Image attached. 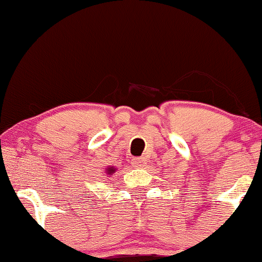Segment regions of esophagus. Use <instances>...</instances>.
Instances as JSON below:
<instances>
[{
    "instance_id": "1",
    "label": "esophagus",
    "mask_w": 262,
    "mask_h": 262,
    "mask_svg": "<svg viewBox=\"0 0 262 262\" xmlns=\"http://www.w3.org/2000/svg\"><path fill=\"white\" fill-rule=\"evenodd\" d=\"M146 164H147V160H146L145 157H135V159L132 160L134 167H145Z\"/></svg>"
}]
</instances>
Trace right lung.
Returning <instances> with one entry per match:
<instances>
[{
	"label": "right lung",
	"instance_id": "add662e5",
	"mask_svg": "<svg viewBox=\"0 0 262 262\" xmlns=\"http://www.w3.org/2000/svg\"><path fill=\"white\" fill-rule=\"evenodd\" d=\"M107 171H108L107 173H112V172H115V168L114 167H108Z\"/></svg>",
	"mask_w": 262,
	"mask_h": 262
}]
</instances>
